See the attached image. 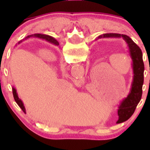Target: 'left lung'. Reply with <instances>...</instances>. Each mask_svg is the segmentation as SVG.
<instances>
[{"label":"left lung","mask_w":150,"mask_h":150,"mask_svg":"<svg viewBox=\"0 0 150 150\" xmlns=\"http://www.w3.org/2000/svg\"><path fill=\"white\" fill-rule=\"evenodd\" d=\"M98 38H122L128 46V52L132 60L133 79L132 86L128 96L125 98V99H123L122 101L120 103L118 110L119 120L117 121V123H121L126 121L132 116L142 97L144 72L142 51L140 47L125 34L110 33L98 36Z\"/></svg>","instance_id":"obj_1"}]
</instances>
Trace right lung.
Masks as SVG:
<instances>
[{
  "mask_svg": "<svg viewBox=\"0 0 150 150\" xmlns=\"http://www.w3.org/2000/svg\"><path fill=\"white\" fill-rule=\"evenodd\" d=\"M32 37H34V38H42V39H44V40H46V41H48V42L52 43V44L56 45V46H59V42H58V41H57L55 39H54L53 38H52V37H50V36H49V35H46V34H32V35L28 36V37H26V38H25V39H23L22 40H21L19 43H22V41L28 39V38H32ZM13 98H14V99H15V101L16 102L17 104H18L19 107H20V108L22 110H23L24 112H25V106H24L23 102H22V100H21V99L18 98V94H17V92H16V89L14 87H13Z\"/></svg>",
  "mask_w": 150,
  "mask_h": 150,
  "instance_id": "add662e5",
  "label": "right lung"
}]
</instances>
